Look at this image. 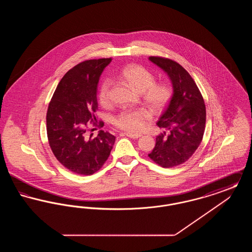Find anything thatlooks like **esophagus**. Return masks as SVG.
Masks as SVG:
<instances>
[{
  "instance_id": "34e87169",
  "label": "esophagus",
  "mask_w": 252,
  "mask_h": 252,
  "mask_svg": "<svg viewBox=\"0 0 252 252\" xmlns=\"http://www.w3.org/2000/svg\"><path fill=\"white\" fill-rule=\"evenodd\" d=\"M124 135H126V136H127L129 138H132V139H138V138H140L142 136L141 134H132V133H124Z\"/></svg>"
}]
</instances>
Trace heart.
Listing matches in <instances>:
<instances>
[{
    "instance_id": "b5f03b06",
    "label": "heart",
    "mask_w": 252,
    "mask_h": 252,
    "mask_svg": "<svg viewBox=\"0 0 252 252\" xmlns=\"http://www.w3.org/2000/svg\"><path fill=\"white\" fill-rule=\"evenodd\" d=\"M120 77L127 84L142 93L145 104L155 113L166 107L172 96V89L166 83H155L156 76L141 65L132 64L125 67ZM98 100L101 106L110 105V81L105 79L98 90ZM152 118L151 112L146 108H126L122 110L114 118V126L124 131L139 133L142 131L147 121Z\"/></svg>"
}]
</instances>
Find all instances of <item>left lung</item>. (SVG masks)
<instances>
[{"label": "left lung", "mask_w": 252, "mask_h": 252, "mask_svg": "<svg viewBox=\"0 0 252 252\" xmlns=\"http://www.w3.org/2000/svg\"><path fill=\"white\" fill-rule=\"evenodd\" d=\"M149 60L167 73L174 93L157 123L170 133L157 136L156 145L148 157L161 167H175L188 160L201 144L206 107L199 89L180 64L161 57Z\"/></svg>", "instance_id": "8db88e82"}]
</instances>
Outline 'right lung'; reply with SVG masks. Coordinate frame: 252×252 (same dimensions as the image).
Segmentation results:
<instances>
[{
	"instance_id": "right-lung-1",
	"label": "right lung",
	"mask_w": 252,
	"mask_h": 252,
	"mask_svg": "<svg viewBox=\"0 0 252 252\" xmlns=\"http://www.w3.org/2000/svg\"><path fill=\"white\" fill-rule=\"evenodd\" d=\"M111 59L85 60L65 73L49 103L46 129L49 145L60 163L72 173L89 176L107 161L115 142L109 132L87 135L88 125L96 121L97 85Z\"/></svg>"
}]
</instances>
